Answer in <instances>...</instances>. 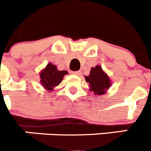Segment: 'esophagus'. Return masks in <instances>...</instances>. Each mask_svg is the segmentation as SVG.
Wrapping results in <instances>:
<instances>
[{
    "label": "esophagus",
    "instance_id": "1",
    "mask_svg": "<svg viewBox=\"0 0 151 151\" xmlns=\"http://www.w3.org/2000/svg\"><path fill=\"white\" fill-rule=\"evenodd\" d=\"M72 74L76 75V76H80L81 75V72L80 71H76V72H72Z\"/></svg>",
    "mask_w": 151,
    "mask_h": 151
}]
</instances>
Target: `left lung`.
Segmentation results:
<instances>
[{
    "mask_svg": "<svg viewBox=\"0 0 151 151\" xmlns=\"http://www.w3.org/2000/svg\"><path fill=\"white\" fill-rule=\"evenodd\" d=\"M85 80L90 85V91L95 95H103L111 85L107 75L98 65L91 69L90 75L85 76Z\"/></svg>",
    "mask_w": 151,
    "mask_h": 151,
    "instance_id": "obj_1",
    "label": "left lung"
}]
</instances>
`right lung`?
Segmentation results:
<instances>
[{"label": "right lung", "instance_id": "obj_1", "mask_svg": "<svg viewBox=\"0 0 151 151\" xmlns=\"http://www.w3.org/2000/svg\"><path fill=\"white\" fill-rule=\"evenodd\" d=\"M67 73L65 70L59 71L54 64L49 63L40 74L41 83L46 90L53 91L54 87L62 82L63 76Z\"/></svg>", "mask_w": 151, "mask_h": 151}]
</instances>
